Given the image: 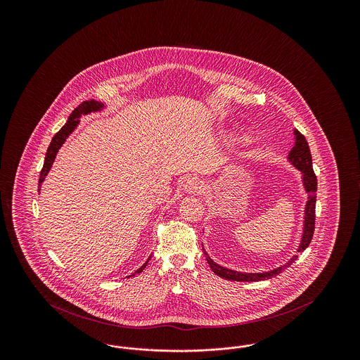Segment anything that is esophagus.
Masks as SVG:
<instances>
[{
	"label": "esophagus",
	"instance_id": "34e87169",
	"mask_svg": "<svg viewBox=\"0 0 360 360\" xmlns=\"http://www.w3.org/2000/svg\"><path fill=\"white\" fill-rule=\"evenodd\" d=\"M202 188H204L202 181L197 176H188L182 185V190L188 194H198V193H201Z\"/></svg>",
	"mask_w": 360,
	"mask_h": 360
}]
</instances>
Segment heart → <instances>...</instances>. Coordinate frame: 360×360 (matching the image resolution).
<instances>
[{
	"label": "heart",
	"instance_id": "b5f03b06",
	"mask_svg": "<svg viewBox=\"0 0 360 360\" xmlns=\"http://www.w3.org/2000/svg\"><path fill=\"white\" fill-rule=\"evenodd\" d=\"M225 137H229V135H226ZM243 144H244V146H247V144H248V140H247V139H244V140H243Z\"/></svg>",
	"mask_w": 360,
	"mask_h": 360
}]
</instances>
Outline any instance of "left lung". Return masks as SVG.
Here are the masks:
<instances>
[{
  "instance_id": "1",
  "label": "left lung",
  "mask_w": 360,
  "mask_h": 360,
  "mask_svg": "<svg viewBox=\"0 0 360 360\" xmlns=\"http://www.w3.org/2000/svg\"><path fill=\"white\" fill-rule=\"evenodd\" d=\"M294 147L291 148L290 153L288 155V160L291 165L300 170L302 174V185L305 191L308 193V201L305 205V213H304V225H302V236L301 241L298 245L297 252H302L308 248L311 238H313V232H314V210H316V191H317V178L313 172L311 167V154L309 150L308 141L304 135H301L297 129H294ZM204 254H205L206 262L210 266L212 271L221 278L229 279V281H238V282H257V281H264V279H270L274 278L278 274H281L285 269H288L291 263H294V260H297L298 255H292L289 259V262H286L285 264L273 269L270 271H263V273H241V271H235L231 269H226L224 266L217 264L213 259L206 254L205 248H202Z\"/></svg>"
}]
</instances>
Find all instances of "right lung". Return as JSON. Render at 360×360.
Listing matches in <instances>:
<instances>
[{
  "label": "right lung",
  "instance_id": "right-lung-1",
  "mask_svg": "<svg viewBox=\"0 0 360 360\" xmlns=\"http://www.w3.org/2000/svg\"><path fill=\"white\" fill-rule=\"evenodd\" d=\"M103 108H106V106H105L103 103L90 100V101H85V103H81L78 108H75V109L72 110V113L70 115V117L68 119V122L60 128V131H59L55 136L52 137L51 143H50L49 150H47V154H46L43 169H41V172H40L39 188H37L39 191H40V186H41L44 178L47 176V174L51 170L52 163H53V160H55V158H56V154H58L59 148L63 146V143L66 141V139H68V137L74 132V129L78 127L79 117L84 116V115H89V113H91V112H101ZM150 259H151V257L146 260V263H144L140 269H137L136 271L132 274V276L135 274H139V273H141V271L146 269V266H147V263H148ZM129 276H131V275H129Z\"/></svg>",
  "mask_w": 360,
  "mask_h": 360
}]
</instances>
